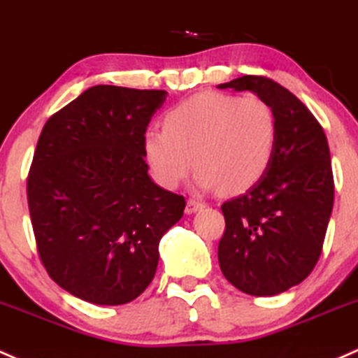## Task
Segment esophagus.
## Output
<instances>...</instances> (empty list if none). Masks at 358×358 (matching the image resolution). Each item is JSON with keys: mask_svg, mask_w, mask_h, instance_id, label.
<instances>
[{"mask_svg": "<svg viewBox=\"0 0 358 358\" xmlns=\"http://www.w3.org/2000/svg\"><path fill=\"white\" fill-rule=\"evenodd\" d=\"M202 208H204V204H202V202H199V201H190L187 202V208H185V213L187 214H194V213H197V210H201Z\"/></svg>", "mask_w": 358, "mask_h": 358, "instance_id": "obj_1", "label": "esophagus"}]
</instances>
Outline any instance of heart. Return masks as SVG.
Masks as SVG:
<instances>
[{"instance_id":"1","label":"heart","mask_w":358,"mask_h":358,"mask_svg":"<svg viewBox=\"0 0 358 358\" xmlns=\"http://www.w3.org/2000/svg\"><path fill=\"white\" fill-rule=\"evenodd\" d=\"M276 138V115L262 97L202 92L169 110L164 127H149L142 150L164 189H176L195 161L199 189L240 194L268 171Z\"/></svg>"}]
</instances>
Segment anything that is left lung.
I'll list each match as a JSON object with an SVG mask.
<instances>
[{
    "instance_id": "1",
    "label": "left lung",
    "mask_w": 358,
    "mask_h": 358,
    "mask_svg": "<svg viewBox=\"0 0 358 358\" xmlns=\"http://www.w3.org/2000/svg\"><path fill=\"white\" fill-rule=\"evenodd\" d=\"M220 89L250 90L276 115L273 161L245 194L221 206L227 229L217 247L224 278L252 296H273L312 273L333 210L328 138L306 104L266 77L243 75Z\"/></svg>"
}]
</instances>
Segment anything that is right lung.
Here are the masks:
<instances>
[{"label": "right lung", "mask_w": 358, "mask_h": 358, "mask_svg": "<svg viewBox=\"0 0 358 358\" xmlns=\"http://www.w3.org/2000/svg\"><path fill=\"white\" fill-rule=\"evenodd\" d=\"M166 90L94 85L41 131L27 199L52 281L96 306H122L149 287L159 242L185 199L149 176L142 137Z\"/></svg>", "instance_id": "add662e5"}]
</instances>
